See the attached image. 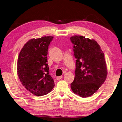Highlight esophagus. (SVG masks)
<instances>
[{
	"instance_id": "34e87169",
	"label": "esophagus",
	"mask_w": 122,
	"mask_h": 122,
	"mask_svg": "<svg viewBox=\"0 0 122 122\" xmlns=\"http://www.w3.org/2000/svg\"><path fill=\"white\" fill-rule=\"evenodd\" d=\"M62 77H63V76H58V77H56V80H59L61 79Z\"/></svg>"
}]
</instances>
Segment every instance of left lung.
Instances as JSON below:
<instances>
[{
    "label": "left lung",
    "instance_id": "left-lung-1",
    "mask_svg": "<svg viewBox=\"0 0 122 122\" xmlns=\"http://www.w3.org/2000/svg\"><path fill=\"white\" fill-rule=\"evenodd\" d=\"M70 41L76 58L75 77L70 86L74 93L87 98L96 92L106 80L107 70L104 54L93 39L74 36Z\"/></svg>",
    "mask_w": 122,
    "mask_h": 122
}]
</instances>
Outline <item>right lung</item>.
<instances>
[{
	"label": "right lung",
	"mask_w": 122,
	"mask_h": 122,
	"mask_svg": "<svg viewBox=\"0 0 122 122\" xmlns=\"http://www.w3.org/2000/svg\"><path fill=\"white\" fill-rule=\"evenodd\" d=\"M53 36L28 41L21 49L17 62V74L22 85L36 96L46 95L55 86L47 64L48 46Z\"/></svg>",
	"instance_id": "1"
}]
</instances>
